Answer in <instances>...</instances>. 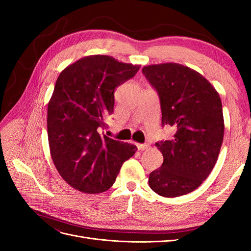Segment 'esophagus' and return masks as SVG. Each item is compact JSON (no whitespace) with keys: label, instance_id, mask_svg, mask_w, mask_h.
<instances>
[{"label":"esophagus","instance_id":"34e87169","mask_svg":"<svg viewBox=\"0 0 251 251\" xmlns=\"http://www.w3.org/2000/svg\"><path fill=\"white\" fill-rule=\"evenodd\" d=\"M149 148V144L148 143H140V144H137V149L139 151H144L147 150Z\"/></svg>","mask_w":251,"mask_h":251}]
</instances>
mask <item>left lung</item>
<instances>
[{"instance_id": "left-lung-1", "label": "left lung", "mask_w": 251, "mask_h": 251, "mask_svg": "<svg viewBox=\"0 0 251 251\" xmlns=\"http://www.w3.org/2000/svg\"><path fill=\"white\" fill-rule=\"evenodd\" d=\"M159 96L162 126H172L171 140L156 142L163 163L150 174L149 185L174 198L198 188L214 169L224 136L222 102L200 73L180 64L142 68Z\"/></svg>"}]
</instances>
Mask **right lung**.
<instances>
[{
    "label": "right lung",
    "mask_w": 251,
    "mask_h": 251,
    "mask_svg": "<svg viewBox=\"0 0 251 251\" xmlns=\"http://www.w3.org/2000/svg\"><path fill=\"white\" fill-rule=\"evenodd\" d=\"M139 69L109 55H90L59 74L48 103L50 153L60 176L79 192L108 191L137 150L100 131L114 111L115 89Z\"/></svg>",
    "instance_id": "1"
}]
</instances>
